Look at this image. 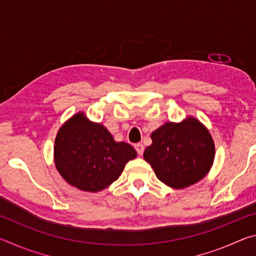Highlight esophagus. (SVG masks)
Segmentation results:
<instances>
[{"label": "esophagus", "mask_w": 256, "mask_h": 256, "mask_svg": "<svg viewBox=\"0 0 256 256\" xmlns=\"http://www.w3.org/2000/svg\"><path fill=\"white\" fill-rule=\"evenodd\" d=\"M134 148H136V152H138V156H142V154H144V144H138L134 146Z\"/></svg>", "instance_id": "obj_1"}]
</instances>
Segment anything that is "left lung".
Segmentation results:
<instances>
[{
    "instance_id": "1",
    "label": "left lung",
    "mask_w": 256,
    "mask_h": 256,
    "mask_svg": "<svg viewBox=\"0 0 256 256\" xmlns=\"http://www.w3.org/2000/svg\"><path fill=\"white\" fill-rule=\"evenodd\" d=\"M152 144L144 158L156 176L172 188H185L201 180L214 164V142L200 120L188 118L166 123L151 133Z\"/></svg>"
}]
</instances>
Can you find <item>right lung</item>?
Masks as SVG:
<instances>
[{"instance_id":"1","label":"right lung","mask_w":256,"mask_h":256,"mask_svg":"<svg viewBox=\"0 0 256 256\" xmlns=\"http://www.w3.org/2000/svg\"><path fill=\"white\" fill-rule=\"evenodd\" d=\"M136 151L116 142L102 124L78 112L58 130L55 138L56 170L68 184L86 192H99L118 178Z\"/></svg>"}]
</instances>
